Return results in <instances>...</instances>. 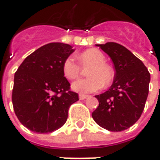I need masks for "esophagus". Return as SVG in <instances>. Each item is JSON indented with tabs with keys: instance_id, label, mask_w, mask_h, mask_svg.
<instances>
[{
	"instance_id": "1",
	"label": "esophagus",
	"mask_w": 160,
	"mask_h": 160,
	"mask_svg": "<svg viewBox=\"0 0 160 160\" xmlns=\"http://www.w3.org/2000/svg\"><path fill=\"white\" fill-rule=\"evenodd\" d=\"M87 97H88V96L86 95V94H80V95H79V98H80V100H84V99H86Z\"/></svg>"
}]
</instances>
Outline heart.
<instances>
[{"label":"heart","instance_id":"1","mask_svg":"<svg viewBox=\"0 0 160 160\" xmlns=\"http://www.w3.org/2000/svg\"><path fill=\"white\" fill-rule=\"evenodd\" d=\"M80 66L89 68L87 71V79H81L72 84V89L80 93H91L100 90L103 84L104 87L110 86L114 78V72L105 63V56L100 50L90 49L79 56ZM64 76L68 80H74L80 75L81 68L72 57H68L62 66Z\"/></svg>","mask_w":160,"mask_h":160}]
</instances>
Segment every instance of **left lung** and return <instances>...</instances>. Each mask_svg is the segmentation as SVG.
I'll use <instances>...</instances> for the list:
<instances>
[{"label":"left lung","instance_id":"8db88e82","mask_svg":"<svg viewBox=\"0 0 160 160\" xmlns=\"http://www.w3.org/2000/svg\"><path fill=\"white\" fill-rule=\"evenodd\" d=\"M112 60L116 73L111 87L96 95L98 106L92 117L100 127L119 132L141 118L148 98L150 73L141 60L119 43L96 44Z\"/></svg>","mask_w":160,"mask_h":160}]
</instances>
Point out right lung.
Wrapping results in <instances>:
<instances>
[{
    "mask_svg": "<svg viewBox=\"0 0 160 160\" xmlns=\"http://www.w3.org/2000/svg\"><path fill=\"white\" fill-rule=\"evenodd\" d=\"M74 51L62 42L40 47L24 60L14 74L12 101L21 123L46 134L62 127L70 105L79 100L64 77V61Z\"/></svg>",
    "mask_w": 160,
    "mask_h": 160,
    "instance_id": "add662e5",
    "label": "right lung"
}]
</instances>
